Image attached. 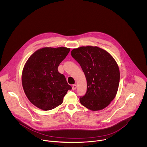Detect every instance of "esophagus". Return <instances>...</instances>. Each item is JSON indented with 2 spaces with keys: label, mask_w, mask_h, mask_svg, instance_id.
Wrapping results in <instances>:
<instances>
[{
  "label": "esophagus",
  "mask_w": 147,
  "mask_h": 147,
  "mask_svg": "<svg viewBox=\"0 0 147 147\" xmlns=\"http://www.w3.org/2000/svg\"><path fill=\"white\" fill-rule=\"evenodd\" d=\"M76 88H77V85L76 84L73 85V86H72V89L73 90H75L76 89Z\"/></svg>",
  "instance_id": "34e87169"
}]
</instances>
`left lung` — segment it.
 I'll list each match as a JSON object with an SVG mask.
<instances>
[{
    "mask_svg": "<svg viewBox=\"0 0 147 147\" xmlns=\"http://www.w3.org/2000/svg\"><path fill=\"white\" fill-rule=\"evenodd\" d=\"M71 54L86 79L87 90L80 97L81 104L93 111L104 109L118 91L120 73L117 63L108 52L97 46H82L73 49Z\"/></svg>",
    "mask_w": 147,
    "mask_h": 147,
    "instance_id": "1",
    "label": "left lung"
}]
</instances>
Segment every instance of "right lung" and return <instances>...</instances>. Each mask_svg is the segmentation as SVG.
Listing matches in <instances>:
<instances>
[{
	"instance_id": "1",
	"label": "right lung",
	"mask_w": 147,
	"mask_h": 147,
	"mask_svg": "<svg viewBox=\"0 0 147 147\" xmlns=\"http://www.w3.org/2000/svg\"><path fill=\"white\" fill-rule=\"evenodd\" d=\"M70 49L44 47L34 52L23 68L22 84L30 101L43 110L55 108L63 102V97L72 87L58 71Z\"/></svg>"
}]
</instances>
